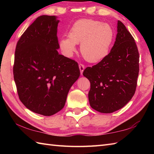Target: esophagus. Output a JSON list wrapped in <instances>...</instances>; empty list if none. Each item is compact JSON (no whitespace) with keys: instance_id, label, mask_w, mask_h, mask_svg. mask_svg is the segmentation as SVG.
Wrapping results in <instances>:
<instances>
[{"instance_id":"34e87169","label":"esophagus","mask_w":154,"mask_h":154,"mask_svg":"<svg viewBox=\"0 0 154 154\" xmlns=\"http://www.w3.org/2000/svg\"><path fill=\"white\" fill-rule=\"evenodd\" d=\"M79 69H80V72H81V74L82 75L83 74V72L85 69V66L83 64H79Z\"/></svg>"}]
</instances>
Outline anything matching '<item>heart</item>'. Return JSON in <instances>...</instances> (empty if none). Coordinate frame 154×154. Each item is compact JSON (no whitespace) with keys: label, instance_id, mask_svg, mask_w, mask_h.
Returning <instances> with one entry per match:
<instances>
[{"label":"heart","instance_id":"obj_1","mask_svg":"<svg viewBox=\"0 0 154 154\" xmlns=\"http://www.w3.org/2000/svg\"><path fill=\"white\" fill-rule=\"evenodd\" d=\"M114 30L107 23L93 19H81L75 22L62 38L60 46L66 56L70 57L80 44L83 57L90 63H97L105 58L109 53L114 40Z\"/></svg>","mask_w":154,"mask_h":154}]
</instances>
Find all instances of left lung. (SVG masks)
I'll list each match as a JSON object with an SVG mask.
<instances>
[{"label":"left lung","mask_w":154,"mask_h":154,"mask_svg":"<svg viewBox=\"0 0 154 154\" xmlns=\"http://www.w3.org/2000/svg\"><path fill=\"white\" fill-rule=\"evenodd\" d=\"M116 41L107 56L88 67L83 75L89 80V100L93 109L112 113L122 109L135 93L139 73V53L134 39L118 21Z\"/></svg>","instance_id":"left-lung-1"}]
</instances>
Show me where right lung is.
I'll return each mask as SVG.
<instances>
[{
    "label": "right lung",
    "instance_id": "add662e5",
    "mask_svg": "<svg viewBox=\"0 0 154 154\" xmlns=\"http://www.w3.org/2000/svg\"><path fill=\"white\" fill-rule=\"evenodd\" d=\"M38 17L21 35L15 50L13 74L23 104L32 112L51 116L65 106L71 87L80 75L75 60L59 54V21Z\"/></svg>",
    "mask_w": 154,
    "mask_h": 154
}]
</instances>
